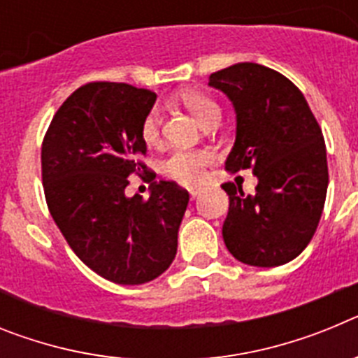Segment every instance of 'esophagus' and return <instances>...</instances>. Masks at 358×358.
I'll return each mask as SVG.
<instances>
[{"mask_svg":"<svg viewBox=\"0 0 358 358\" xmlns=\"http://www.w3.org/2000/svg\"><path fill=\"white\" fill-rule=\"evenodd\" d=\"M188 192H189V195H192V199H195L202 192V186H189Z\"/></svg>","mask_w":358,"mask_h":358,"instance_id":"obj_1","label":"esophagus"}]
</instances>
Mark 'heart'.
Instances as JSON below:
<instances>
[{
    "instance_id": "b5f03b06",
    "label": "heart",
    "mask_w": 358,
    "mask_h": 358,
    "mask_svg": "<svg viewBox=\"0 0 358 358\" xmlns=\"http://www.w3.org/2000/svg\"><path fill=\"white\" fill-rule=\"evenodd\" d=\"M182 103L197 118L202 127H213L220 122L222 110L213 98L202 93L182 94ZM141 140L147 145H157L161 138V110L152 107L145 115L140 129ZM213 161V154L206 148H176L161 161L159 169L170 179L185 185H195L202 181L206 169Z\"/></svg>"
}]
</instances>
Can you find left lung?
Listing matches in <instances>:
<instances>
[{
    "label": "left lung",
    "instance_id": "left-lung-1",
    "mask_svg": "<svg viewBox=\"0 0 358 358\" xmlns=\"http://www.w3.org/2000/svg\"><path fill=\"white\" fill-rule=\"evenodd\" d=\"M236 110V141L226 161L231 172L252 169L256 194L235 182L224 220L226 248L236 260L276 267L301 255L317 229L328 188L327 145L314 113L281 73L238 62L210 75Z\"/></svg>",
    "mask_w": 358,
    "mask_h": 358
}]
</instances>
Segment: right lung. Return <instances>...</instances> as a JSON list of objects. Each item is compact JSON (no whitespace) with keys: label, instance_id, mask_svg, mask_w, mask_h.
I'll use <instances>...</instances> for the list:
<instances>
[{"label":"right lung","instance_id":"obj_1","mask_svg":"<svg viewBox=\"0 0 358 358\" xmlns=\"http://www.w3.org/2000/svg\"><path fill=\"white\" fill-rule=\"evenodd\" d=\"M154 102V91L123 82L80 85L55 113L41 150L57 227L91 271L120 285H141L170 267L189 201L173 181L152 182L148 199L124 195L132 173L156 179L141 161L140 136Z\"/></svg>","mask_w":358,"mask_h":358}]
</instances>
